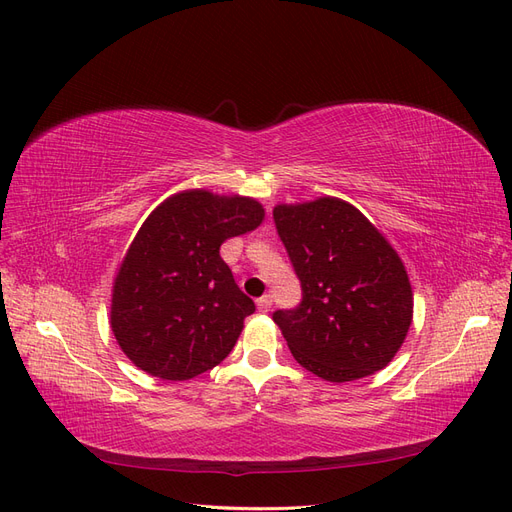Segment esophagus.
<instances>
[{
	"instance_id": "esophagus-1",
	"label": "esophagus",
	"mask_w": 512,
	"mask_h": 512,
	"mask_svg": "<svg viewBox=\"0 0 512 512\" xmlns=\"http://www.w3.org/2000/svg\"><path fill=\"white\" fill-rule=\"evenodd\" d=\"M257 308L259 312H270L272 310V295H263L257 299Z\"/></svg>"
}]
</instances>
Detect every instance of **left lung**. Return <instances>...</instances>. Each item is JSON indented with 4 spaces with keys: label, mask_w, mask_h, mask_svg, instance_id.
<instances>
[{
    "label": "left lung",
    "mask_w": 512,
    "mask_h": 512,
    "mask_svg": "<svg viewBox=\"0 0 512 512\" xmlns=\"http://www.w3.org/2000/svg\"><path fill=\"white\" fill-rule=\"evenodd\" d=\"M274 221L304 291L299 308L272 316L295 361L335 384L384 369L413 320L399 253L356 206L333 196L276 204Z\"/></svg>",
    "instance_id": "left-lung-1"
}]
</instances>
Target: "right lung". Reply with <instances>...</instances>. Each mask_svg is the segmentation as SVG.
Listing matches in <instances>:
<instances>
[{
  "label": "right lung",
  "instance_id": "add662e5",
  "mask_svg": "<svg viewBox=\"0 0 512 512\" xmlns=\"http://www.w3.org/2000/svg\"><path fill=\"white\" fill-rule=\"evenodd\" d=\"M263 206L249 196L185 189L139 227L113 278L109 325L141 371L183 382L217 367L255 312L219 246L259 227Z\"/></svg>",
  "mask_w": 512,
  "mask_h": 512
}]
</instances>
